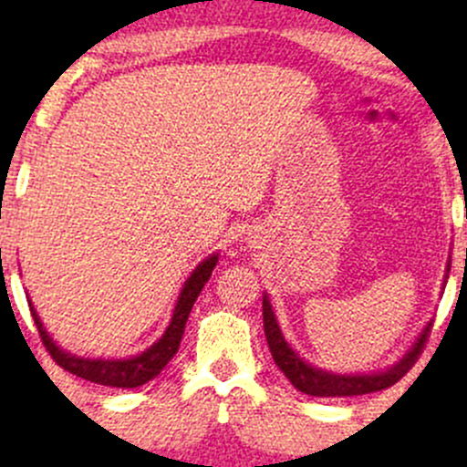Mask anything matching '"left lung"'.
I'll use <instances>...</instances> for the list:
<instances>
[{
  "label": "left lung",
  "mask_w": 467,
  "mask_h": 467,
  "mask_svg": "<svg viewBox=\"0 0 467 467\" xmlns=\"http://www.w3.org/2000/svg\"><path fill=\"white\" fill-rule=\"evenodd\" d=\"M447 273H450V264H447ZM447 280V275H445ZM262 317H264V334H266L268 350H271L273 361L277 364V368L285 373V378L291 381L298 390L307 395H317V398H343V395H364V393H375V390L389 389L395 381L402 379L409 373L413 364H416L418 355H420L422 346H425L427 337H430L431 321L422 327V332L418 334L416 341L411 343L407 352L395 361L389 368L378 370V373H332V370L318 368V366L305 361L294 348L289 346V341L282 334L280 323H277L275 312H273V305L268 300V296H262Z\"/></svg>",
  "instance_id": "left-lung-1"
}]
</instances>
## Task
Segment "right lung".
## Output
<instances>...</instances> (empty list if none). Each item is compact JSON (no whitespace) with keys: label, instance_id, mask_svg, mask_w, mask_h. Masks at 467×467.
Segmentation results:
<instances>
[{"label":"right lung","instance_id":"obj_1","mask_svg":"<svg viewBox=\"0 0 467 467\" xmlns=\"http://www.w3.org/2000/svg\"><path fill=\"white\" fill-rule=\"evenodd\" d=\"M216 262H219V253H212V255H207L205 260L192 271V275L187 277L181 294H178L173 317L171 321H169L167 329H164V334L153 343V346L146 348L144 352H140V355L135 357H124V359H89V357H78L63 350V348L51 338V334L47 332L45 323L40 321L36 307H33V303L29 300L33 321L37 325V332H40V338L47 346V350H49V355L54 357L56 364L63 366L65 370H69V373L77 375V378L94 381V384L115 386V389H138V386L146 384L149 379L158 378L160 370H162L178 352L192 307H194L196 298H199L205 282L210 280Z\"/></svg>","mask_w":467,"mask_h":467}]
</instances>
